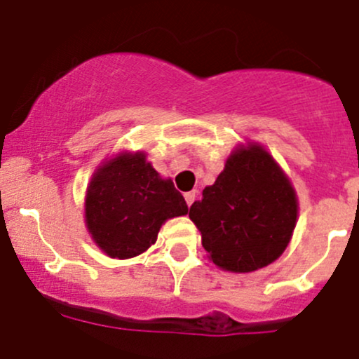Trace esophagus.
Masks as SVG:
<instances>
[{
  "instance_id": "34e87169",
  "label": "esophagus",
  "mask_w": 359,
  "mask_h": 359,
  "mask_svg": "<svg viewBox=\"0 0 359 359\" xmlns=\"http://www.w3.org/2000/svg\"><path fill=\"white\" fill-rule=\"evenodd\" d=\"M184 198H186L187 206H191V205H193V203H194V200H196V193H194V191H191V193L184 194Z\"/></svg>"
}]
</instances>
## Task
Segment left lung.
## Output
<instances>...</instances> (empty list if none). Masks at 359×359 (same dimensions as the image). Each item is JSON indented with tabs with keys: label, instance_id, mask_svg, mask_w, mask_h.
<instances>
[{
	"label": "left lung",
	"instance_id": "1",
	"mask_svg": "<svg viewBox=\"0 0 359 359\" xmlns=\"http://www.w3.org/2000/svg\"><path fill=\"white\" fill-rule=\"evenodd\" d=\"M189 217L213 264L250 273L285 252L297 222V198L271 154L250 146L231 154L215 184L191 205Z\"/></svg>",
	"mask_w": 359,
	"mask_h": 359
}]
</instances>
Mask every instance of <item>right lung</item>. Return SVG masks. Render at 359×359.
Masks as SVG:
<instances>
[{"label": "right lung", "instance_id": "add662e5", "mask_svg": "<svg viewBox=\"0 0 359 359\" xmlns=\"http://www.w3.org/2000/svg\"><path fill=\"white\" fill-rule=\"evenodd\" d=\"M186 213L182 194L172 180L159 179L142 153L107 161L86 191V227L95 243L114 259L146 252L166 219Z\"/></svg>", "mask_w": 359, "mask_h": 359}]
</instances>
